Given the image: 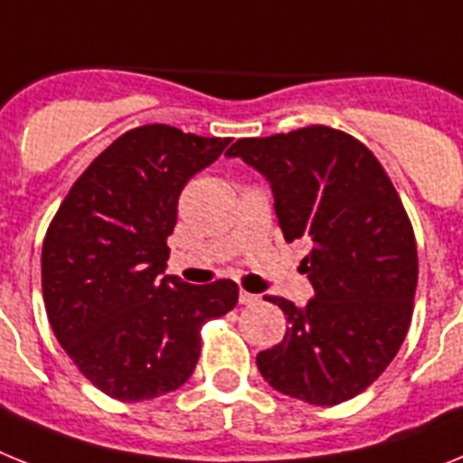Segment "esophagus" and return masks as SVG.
<instances>
[{
    "mask_svg": "<svg viewBox=\"0 0 463 463\" xmlns=\"http://www.w3.org/2000/svg\"><path fill=\"white\" fill-rule=\"evenodd\" d=\"M257 301H260V297H257V294L245 292V289H241V292H239V304L241 306H252V304H257Z\"/></svg>",
    "mask_w": 463,
    "mask_h": 463,
    "instance_id": "obj_1",
    "label": "esophagus"
}]
</instances>
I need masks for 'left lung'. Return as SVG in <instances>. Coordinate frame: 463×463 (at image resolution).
I'll return each instance as SVG.
<instances>
[{
    "label": "left lung",
    "instance_id": "1",
    "mask_svg": "<svg viewBox=\"0 0 463 463\" xmlns=\"http://www.w3.org/2000/svg\"><path fill=\"white\" fill-rule=\"evenodd\" d=\"M271 183L285 241L308 239L298 271L315 297L288 317L278 345L257 354L273 390L336 406L380 378L406 338L417 288V245L394 183L362 141L325 125L239 138L227 150Z\"/></svg>",
    "mask_w": 463,
    "mask_h": 463
}]
</instances>
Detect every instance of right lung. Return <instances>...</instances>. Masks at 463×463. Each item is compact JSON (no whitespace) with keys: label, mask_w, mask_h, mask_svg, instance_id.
I'll list each match as a JSON object with an SVG mask.
<instances>
[{"label":"right lung","mask_w":463,"mask_h":463,"mask_svg":"<svg viewBox=\"0 0 463 463\" xmlns=\"http://www.w3.org/2000/svg\"><path fill=\"white\" fill-rule=\"evenodd\" d=\"M232 138L134 127L92 159L51 220L41 250L48 322L90 383L118 401L178 390L202 326L239 301L234 280L165 276L178 196Z\"/></svg>","instance_id":"right-lung-1"}]
</instances>
